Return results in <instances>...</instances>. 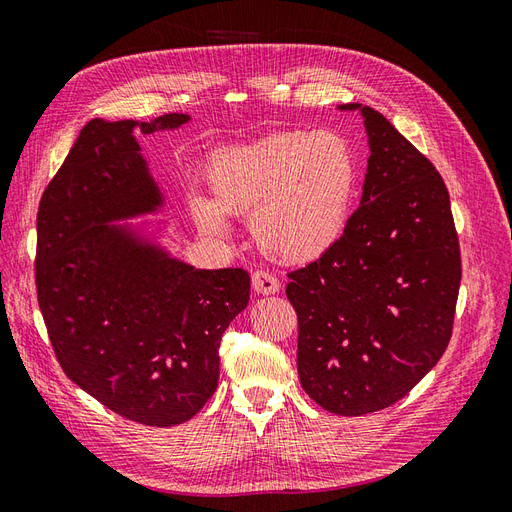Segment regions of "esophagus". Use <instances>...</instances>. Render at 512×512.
<instances>
[{
  "label": "esophagus",
  "instance_id": "1",
  "mask_svg": "<svg viewBox=\"0 0 512 512\" xmlns=\"http://www.w3.org/2000/svg\"><path fill=\"white\" fill-rule=\"evenodd\" d=\"M252 288L258 294H275L280 290V280L275 275H271L269 271H254L252 275Z\"/></svg>",
  "mask_w": 512,
  "mask_h": 512
}]
</instances>
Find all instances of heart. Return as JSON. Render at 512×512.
I'll return each mask as SVG.
<instances>
[{"instance_id":"b5f03b06","label":"heart","mask_w":512,"mask_h":512,"mask_svg":"<svg viewBox=\"0 0 512 512\" xmlns=\"http://www.w3.org/2000/svg\"><path fill=\"white\" fill-rule=\"evenodd\" d=\"M361 164L333 130L271 132L215 153L207 166L211 198L194 196L196 224L226 235V215H250L252 237L273 260H316L348 228Z\"/></svg>"}]
</instances>
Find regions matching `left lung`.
Segmentation results:
<instances>
[{
    "instance_id": "left-lung-1",
    "label": "left lung",
    "mask_w": 512,
    "mask_h": 512,
    "mask_svg": "<svg viewBox=\"0 0 512 512\" xmlns=\"http://www.w3.org/2000/svg\"><path fill=\"white\" fill-rule=\"evenodd\" d=\"M369 160L361 205L327 254L290 271L303 391L333 414L393 406L451 342L461 282L451 198L382 113L361 104Z\"/></svg>"
}]
</instances>
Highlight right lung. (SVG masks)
<instances>
[{
	"label": "right lung",
	"mask_w": 512,
	"mask_h": 512,
	"mask_svg": "<svg viewBox=\"0 0 512 512\" xmlns=\"http://www.w3.org/2000/svg\"><path fill=\"white\" fill-rule=\"evenodd\" d=\"M190 117L91 119L38 207L36 292L66 376L128 421L173 427L218 389L220 342L250 301L243 269H194L126 226L162 194L134 138Z\"/></svg>",
	"instance_id": "1"
}]
</instances>
